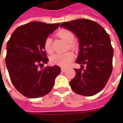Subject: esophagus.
Here are the masks:
<instances>
[{
    "label": "esophagus",
    "mask_w": 123,
    "mask_h": 123,
    "mask_svg": "<svg viewBox=\"0 0 123 123\" xmlns=\"http://www.w3.org/2000/svg\"><path fill=\"white\" fill-rule=\"evenodd\" d=\"M66 70H67V69H66V68H61V71L62 72H66Z\"/></svg>",
    "instance_id": "esophagus-1"
}]
</instances>
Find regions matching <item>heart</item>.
Instances as JSON below:
<instances>
[{"label":"heart","instance_id":"b5f03b06","mask_svg":"<svg viewBox=\"0 0 123 123\" xmlns=\"http://www.w3.org/2000/svg\"><path fill=\"white\" fill-rule=\"evenodd\" d=\"M56 34L61 39L64 41L65 42H67V43H68V47L72 51L76 50L77 47L73 43L74 40V35L72 31L66 29H62V30H60ZM51 41H52L51 38L47 37L44 42V49L46 52L48 53H51L53 51ZM74 56L71 53H66L64 54H54L53 55L51 56L50 61L51 64L54 65H58L61 67H68L72 62Z\"/></svg>","mask_w":123,"mask_h":123}]
</instances>
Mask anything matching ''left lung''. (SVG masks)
Wrapping results in <instances>:
<instances>
[{
	"mask_svg": "<svg viewBox=\"0 0 123 123\" xmlns=\"http://www.w3.org/2000/svg\"><path fill=\"white\" fill-rule=\"evenodd\" d=\"M61 27L72 31L79 39L76 62L82 66L74 69L76 76L70 82L72 90L84 96L97 94L105 86L113 70V48L109 35L101 25L88 19L63 22Z\"/></svg>",
	"mask_w": 123,
	"mask_h": 123,
	"instance_id": "obj_1",
	"label": "left lung"
}]
</instances>
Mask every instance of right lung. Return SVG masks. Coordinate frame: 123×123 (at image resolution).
Returning a JSON list of instances; mask_svg holds the SVG:
<instances>
[{
	"mask_svg": "<svg viewBox=\"0 0 123 123\" xmlns=\"http://www.w3.org/2000/svg\"><path fill=\"white\" fill-rule=\"evenodd\" d=\"M60 24L31 22L20 25L8 41L6 65L12 84L28 98L43 97L53 89L61 68L39 67L49 61L44 42Z\"/></svg>",
	"mask_w": 123,
	"mask_h": 123,
	"instance_id": "add662e5",
	"label": "right lung"
}]
</instances>
